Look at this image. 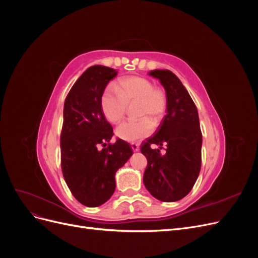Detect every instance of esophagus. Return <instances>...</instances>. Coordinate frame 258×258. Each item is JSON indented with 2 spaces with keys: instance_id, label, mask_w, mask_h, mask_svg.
<instances>
[{
  "instance_id": "1",
  "label": "esophagus",
  "mask_w": 258,
  "mask_h": 258,
  "mask_svg": "<svg viewBox=\"0 0 258 258\" xmlns=\"http://www.w3.org/2000/svg\"><path fill=\"white\" fill-rule=\"evenodd\" d=\"M131 147L134 152H139L140 151V144L138 143H131Z\"/></svg>"
}]
</instances>
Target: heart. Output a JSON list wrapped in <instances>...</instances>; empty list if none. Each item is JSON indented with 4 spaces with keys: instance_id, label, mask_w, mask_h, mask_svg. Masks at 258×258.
Masks as SVG:
<instances>
[{
    "instance_id": "heart-1",
    "label": "heart",
    "mask_w": 258,
    "mask_h": 258,
    "mask_svg": "<svg viewBox=\"0 0 258 258\" xmlns=\"http://www.w3.org/2000/svg\"><path fill=\"white\" fill-rule=\"evenodd\" d=\"M139 101L138 116L140 120H126L116 128V135L128 142L139 141L152 134L154 123L160 121L167 111L168 100L166 92L155 87L152 81L142 76L123 77L118 83V88L107 86L101 97V107L106 119L113 123L122 119L127 104ZM151 116L152 120L144 119Z\"/></svg>"
}]
</instances>
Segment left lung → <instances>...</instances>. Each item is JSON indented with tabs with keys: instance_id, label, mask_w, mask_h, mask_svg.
Listing matches in <instances>:
<instances>
[{
	"instance_id": "8db88e82",
	"label": "left lung",
	"mask_w": 258,
	"mask_h": 258,
	"mask_svg": "<svg viewBox=\"0 0 258 258\" xmlns=\"http://www.w3.org/2000/svg\"><path fill=\"white\" fill-rule=\"evenodd\" d=\"M166 90L167 114L153 137L141 145L147 159L143 183L160 201L181 200L196 183L201 168L202 135L197 107L178 77L169 70L148 72ZM156 144L158 149H152ZM166 151L161 152L162 146Z\"/></svg>"
}]
</instances>
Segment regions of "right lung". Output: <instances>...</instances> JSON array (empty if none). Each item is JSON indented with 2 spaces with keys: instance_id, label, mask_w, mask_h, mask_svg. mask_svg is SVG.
Here are the masks:
<instances>
[{
  "instance_id": "obj_1",
  "label": "right lung",
  "mask_w": 258,
  "mask_h": 258,
  "mask_svg": "<svg viewBox=\"0 0 258 258\" xmlns=\"http://www.w3.org/2000/svg\"><path fill=\"white\" fill-rule=\"evenodd\" d=\"M118 71L93 66L80 76L63 107L61 168L73 196L86 207H99L115 191V173L131 157L129 143H111L113 128L105 119L101 97Z\"/></svg>"
}]
</instances>
